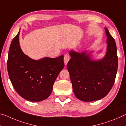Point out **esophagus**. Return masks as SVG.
Instances as JSON below:
<instances>
[{"label":"esophagus","mask_w":126,"mask_h":126,"mask_svg":"<svg viewBox=\"0 0 126 126\" xmlns=\"http://www.w3.org/2000/svg\"><path fill=\"white\" fill-rule=\"evenodd\" d=\"M69 60V57L68 54H65L64 56V64L66 65L67 64Z\"/></svg>","instance_id":"esophagus-1"}]
</instances>
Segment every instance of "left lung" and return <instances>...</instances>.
I'll return each mask as SVG.
<instances>
[{
  "label": "left lung",
  "mask_w": 126,
  "mask_h": 126,
  "mask_svg": "<svg viewBox=\"0 0 126 126\" xmlns=\"http://www.w3.org/2000/svg\"><path fill=\"white\" fill-rule=\"evenodd\" d=\"M104 57L94 59L93 50L77 52L71 50V58L67 64L73 91L76 97L83 101H94L104 97L114 83L118 69L117 47L108 30Z\"/></svg>",
  "instance_id": "8db88e82"
}]
</instances>
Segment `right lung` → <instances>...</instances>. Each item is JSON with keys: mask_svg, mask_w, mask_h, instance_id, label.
I'll use <instances>...</instances> for the list:
<instances>
[{"mask_svg": "<svg viewBox=\"0 0 126 126\" xmlns=\"http://www.w3.org/2000/svg\"><path fill=\"white\" fill-rule=\"evenodd\" d=\"M20 30L9 47L7 69L17 93L27 100L40 101L51 94L56 79L64 67V56L35 60L24 54L19 45Z\"/></svg>", "mask_w": 126, "mask_h": 126, "instance_id": "1", "label": "right lung"}]
</instances>
